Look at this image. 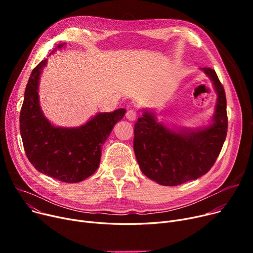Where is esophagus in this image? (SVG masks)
I'll return each mask as SVG.
<instances>
[{"label":"esophagus","mask_w":253,"mask_h":253,"mask_svg":"<svg viewBox=\"0 0 253 253\" xmlns=\"http://www.w3.org/2000/svg\"><path fill=\"white\" fill-rule=\"evenodd\" d=\"M136 117H137V113H136L135 110L130 109V110L127 111L126 118H127V120H129V121H135Z\"/></svg>","instance_id":"34e87169"}]
</instances>
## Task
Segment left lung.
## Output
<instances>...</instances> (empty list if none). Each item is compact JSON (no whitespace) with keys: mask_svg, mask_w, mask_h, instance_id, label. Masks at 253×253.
Here are the masks:
<instances>
[{"mask_svg":"<svg viewBox=\"0 0 253 253\" xmlns=\"http://www.w3.org/2000/svg\"><path fill=\"white\" fill-rule=\"evenodd\" d=\"M212 81L217 99L208 125L194 129L169 127L154 112L142 110L134 125L133 148L142 173L162 185H178L201 177L213 166L227 136L224 89L214 70L201 69Z\"/></svg>","mask_w":253,"mask_h":253,"instance_id":"8db88e82","label":"left lung"}]
</instances>
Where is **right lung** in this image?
I'll use <instances>...</instances> for the list:
<instances>
[{"instance_id":"right-lung-1","label":"right lung","mask_w":253,"mask_h":253,"mask_svg":"<svg viewBox=\"0 0 253 253\" xmlns=\"http://www.w3.org/2000/svg\"><path fill=\"white\" fill-rule=\"evenodd\" d=\"M65 43L59 44L61 49ZM42 60L26 84L20 111V134L26 157L43 174L63 182H80L99 167L101 145L126 110L98 113L79 127H56L44 116L39 99L40 77L46 66Z\"/></svg>"}]
</instances>
